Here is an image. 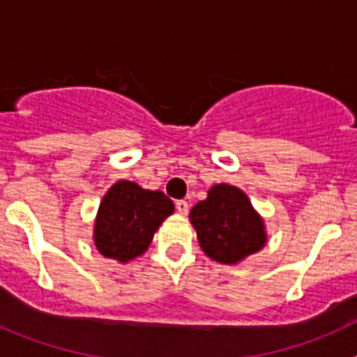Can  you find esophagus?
Returning a JSON list of instances; mask_svg holds the SVG:
<instances>
[{
	"mask_svg": "<svg viewBox=\"0 0 357 357\" xmlns=\"http://www.w3.org/2000/svg\"><path fill=\"white\" fill-rule=\"evenodd\" d=\"M175 207H176V213L182 214V216H185V214H188V211H189V204L185 200H176Z\"/></svg>",
	"mask_w": 357,
	"mask_h": 357,
	"instance_id": "esophagus-1",
	"label": "esophagus"
}]
</instances>
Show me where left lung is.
I'll list each match as a JSON object with an SVG mask.
<instances>
[{"instance_id":"1","label":"left lung","mask_w":357,"mask_h":357,"mask_svg":"<svg viewBox=\"0 0 357 357\" xmlns=\"http://www.w3.org/2000/svg\"><path fill=\"white\" fill-rule=\"evenodd\" d=\"M202 250L222 264H236L259 252L266 243V230L259 214L241 189L216 184L206 200L189 213Z\"/></svg>"}]
</instances>
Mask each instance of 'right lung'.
Masks as SVG:
<instances>
[{
  "label": "right lung",
  "mask_w": 357,
  "mask_h": 357,
  "mask_svg": "<svg viewBox=\"0 0 357 357\" xmlns=\"http://www.w3.org/2000/svg\"><path fill=\"white\" fill-rule=\"evenodd\" d=\"M175 206L162 191L119 181L103 197L94 222V245L109 259L128 263L144 254Z\"/></svg>",
  "instance_id": "1"
}]
</instances>
